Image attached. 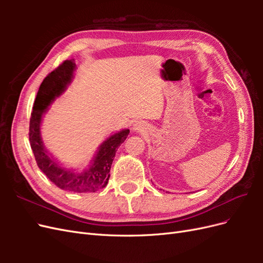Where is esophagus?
<instances>
[{
  "mask_svg": "<svg viewBox=\"0 0 263 263\" xmlns=\"http://www.w3.org/2000/svg\"><path fill=\"white\" fill-rule=\"evenodd\" d=\"M134 129L136 130V132H140V133H142V132H145V130L147 129V126H146V124H145V123L138 122V123H136V124L134 125Z\"/></svg>",
  "mask_w": 263,
  "mask_h": 263,
  "instance_id": "1",
  "label": "esophagus"
}]
</instances>
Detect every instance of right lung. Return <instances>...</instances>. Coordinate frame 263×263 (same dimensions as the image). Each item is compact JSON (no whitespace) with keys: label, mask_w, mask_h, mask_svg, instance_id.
I'll return each mask as SVG.
<instances>
[{"label":"right lung","mask_w":263,"mask_h":263,"mask_svg":"<svg viewBox=\"0 0 263 263\" xmlns=\"http://www.w3.org/2000/svg\"><path fill=\"white\" fill-rule=\"evenodd\" d=\"M74 69L76 63L72 60H65L44 79L39 86L30 116L29 142L38 168L55 186L74 193H93L106 186L109 179L110 165L113 163L117 148L128 136L129 129L119 132L103 142L93 164L89 170L83 172L73 173L72 171H68L48 157L44 149L39 132L42 117L50 102L65 91L67 84L71 81Z\"/></svg>","instance_id":"right-lung-1"}]
</instances>
